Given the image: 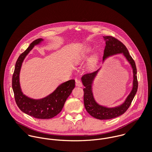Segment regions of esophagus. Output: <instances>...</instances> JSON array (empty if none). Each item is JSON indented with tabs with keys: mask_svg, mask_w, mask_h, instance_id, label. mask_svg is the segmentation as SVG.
<instances>
[{
	"mask_svg": "<svg viewBox=\"0 0 152 152\" xmlns=\"http://www.w3.org/2000/svg\"><path fill=\"white\" fill-rule=\"evenodd\" d=\"M75 85H76V86H77V87H81L83 86L82 83H81V81L80 80H77V81H76V84H75Z\"/></svg>",
	"mask_w": 152,
	"mask_h": 152,
	"instance_id": "34e87169",
	"label": "esophagus"
}]
</instances>
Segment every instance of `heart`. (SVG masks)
Returning a JSON list of instances; mask_svg holds the SVG:
<instances>
[{
    "label": "heart",
    "mask_w": 152,
    "mask_h": 152,
    "mask_svg": "<svg viewBox=\"0 0 152 152\" xmlns=\"http://www.w3.org/2000/svg\"><path fill=\"white\" fill-rule=\"evenodd\" d=\"M91 53V50L90 48H86L80 54V56L79 57V60H86L88 58V57ZM96 61H97L96 56H95L92 57L89 60V64H88L89 66L93 67L94 65H95Z\"/></svg>",
    "instance_id": "obj_1"
}]
</instances>
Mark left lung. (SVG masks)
I'll use <instances>...</instances> for the list:
<instances>
[{"mask_svg": "<svg viewBox=\"0 0 152 152\" xmlns=\"http://www.w3.org/2000/svg\"><path fill=\"white\" fill-rule=\"evenodd\" d=\"M104 39L106 41V46L104 51L103 60L110 56L118 53H123L133 68V87L130 94L128 95L125 102L122 105L113 108H108L98 105L94 100L92 92V81L99 69L93 72L86 74L82 77L81 79L83 84L86 87L83 89L85 108L90 115L96 119L101 120L115 118L124 114L129 108L138 88L136 64L134 61L130 56L126 46L121 41L113 36H105L104 37Z\"/></svg>", "mask_w": 152, "mask_h": 152, "instance_id": "obj_1", "label": "left lung"}]
</instances>
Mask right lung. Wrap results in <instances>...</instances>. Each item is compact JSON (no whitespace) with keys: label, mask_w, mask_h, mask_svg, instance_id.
<instances>
[{"label":"right lung","mask_w":152,"mask_h":152,"mask_svg":"<svg viewBox=\"0 0 152 152\" xmlns=\"http://www.w3.org/2000/svg\"><path fill=\"white\" fill-rule=\"evenodd\" d=\"M43 40L33 41L19 57L12 77V88L16 103L24 113L37 119H50L58 115L62 110L65 101L75 87V80H71L60 85L52 94L41 99H30L23 94L19 83V73L22 63L34 45Z\"/></svg>","instance_id":"right-lung-1"}]
</instances>
